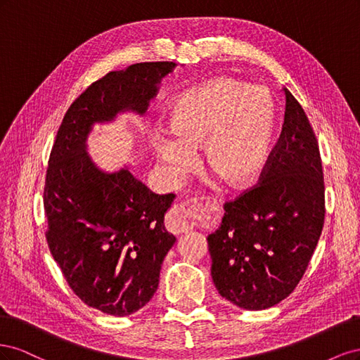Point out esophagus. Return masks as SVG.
<instances>
[{
    "label": "esophagus",
    "mask_w": 360,
    "mask_h": 360,
    "mask_svg": "<svg viewBox=\"0 0 360 360\" xmlns=\"http://www.w3.org/2000/svg\"><path fill=\"white\" fill-rule=\"evenodd\" d=\"M204 212L200 209L197 202L188 200L172 207V210L168 213L165 226L172 234H183L188 233L192 226V221L195 217H202Z\"/></svg>",
    "instance_id": "1"
}]
</instances>
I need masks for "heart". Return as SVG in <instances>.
Returning a JSON list of instances; mask_svg holds the SVG:
<instances>
[{
	"mask_svg": "<svg viewBox=\"0 0 360 360\" xmlns=\"http://www.w3.org/2000/svg\"><path fill=\"white\" fill-rule=\"evenodd\" d=\"M276 111L267 91L233 79H214L171 103L168 129L153 146L177 174L193 168L204 144L205 165L230 189H243L264 168L275 135Z\"/></svg>",
	"mask_w": 360,
	"mask_h": 360,
	"instance_id": "obj_1",
	"label": "heart"
}]
</instances>
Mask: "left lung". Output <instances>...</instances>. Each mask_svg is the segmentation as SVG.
<instances>
[{"label": "left lung", "instance_id": "left-lung-1", "mask_svg": "<svg viewBox=\"0 0 360 360\" xmlns=\"http://www.w3.org/2000/svg\"><path fill=\"white\" fill-rule=\"evenodd\" d=\"M285 115L259 183L225 202L207 237L212 278L222 297L259 311L288 297L307 270L324 224L317 138L300 103L284 89Z\"/></svg>", "mask_w": 360, "mask_h": 360}]
</instances>
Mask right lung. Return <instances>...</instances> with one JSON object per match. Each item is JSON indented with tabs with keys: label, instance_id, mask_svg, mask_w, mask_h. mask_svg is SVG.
Returning a JSON list of instances; mask_svg holds the SVG:
<instances>
[{
	"label": "right lung",
	"instance_id": "obj_1",
	"mask_svg": "<svg viewBox=\"0 0 360 360\" xmlns=\"http://www.w3.org/2000/svg\"><path fill=\"white\" fill-rule=\"evenodd\" d=\"M177 64L136 63L93 82L63 118L46 172V240L68 284L85 304L126 317L153 297L163 258L176 243L163 217L176 195L151 192L127 167L106 172L86 153L96 123L144 115Z\"/></svg>",
	"mask_w": 360,
	"mask_h": 360
}]
</instances>
